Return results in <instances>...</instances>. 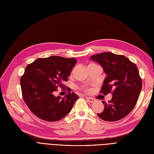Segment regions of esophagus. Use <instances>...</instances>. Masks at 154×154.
Masks as SVG:
<instances>
[{"label":"esophagus","mask_w":154,"mask_h":154,"mask_svg":"<svg viewBox=\"0 0 154 154\" xmlns=\"http://www.w3.org/2000/svg\"><path fill=\"white\" fill-rule=\"evenodd\" d=\"M86 99L88 102H90V103H94L95 101V100L94 99L91 98V97H86Z\"/></svg>","instance_id":"34e87169"}]
</instances>
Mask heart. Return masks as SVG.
I'll return each mask as SVG.
<instances>
[{
	"label": "heart",
	"instance_id": "1",
	"mask_svg": "<svg viewBox=\"0 0 154 154\" xmlns=\"http://www.w3.org/2000/svg\"><path fill=\"white\" fill-rule=\"evenodd\" d=\"M92 64H94V63H90L89 65H92ZM89 65H88V66H89ZM87 91H88V90H87Z\"/></svg>",
	"mask_w": 154,
	"mask_h": 154
}]
</instances>
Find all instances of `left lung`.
<instances>
[{"label": "left lung", "instance_id": "left-lung-1", "mask_svg": "<svg viewBox=\"0 0 154 154\" xmlns=\"http://www.w3.org/2000/svg\"><path fill=\"white\" fill-rule=\"evenodd\" d=\"M91 59L100 63L107 75L100 92L112 94L107 103L102 101L104 109L98 117L109 122L124 118L134 108L142 89L138 68L126 57L111 52L91 55Z\"/></svg>", "mask_w": 154, "mask_h": 154}]
</instances>
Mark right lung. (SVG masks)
Returning a JSON list of instances; mask_svg holds the SVG:
<instances>
[{"label": "right lung", "mask_w": 154, "mask_h": 154, "mask_svg": "<svg viewBox=\"0 0 154 154\" xmlns=\"http://www.w3.org/2000/svg\"><path fill=\"white\" fill-rule=\"evenodd\" d=\"M76 62L75 58L51 56L37 59L27 65L20 78L22 94L36 117L47 122H55L71 111L79 96L72 92L62 98L54 94L58 87L63 89L66 87L64 82L68 80Z\"/></svg>", "instance_id": "1"}]
</instances>
